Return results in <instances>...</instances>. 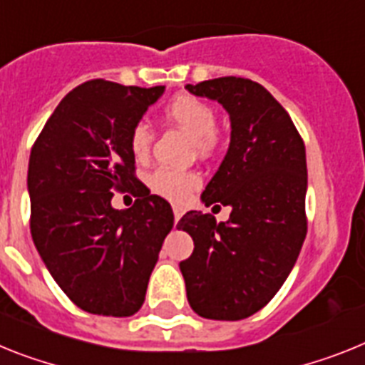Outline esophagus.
<instances>
[{
    "label": "esophagus",
    "instance_id": "obj_1",
    "mask_svg": "<svg viewBox=\"0 0 365 365\" xmlns=\"http://www.w3.org/2000/svg\"><path fill=\"white\" fill-rule=\"evenodd\" d=\"M174 222H178V220H180V217L183 215V210L182 207H178V206H174Z\"/></svg>",
    "mask_w": 365,
    "mask_h": 365
}]
</instances>
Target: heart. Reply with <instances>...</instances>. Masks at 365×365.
<instances>
[{"label":"heart","mask_w":365,"mask_h":365,"mask_svg":"<svg viewBox=\"0 0 365 365\" xmlns=\"http://www.w3.org/2000/svg\"><path fill=\"white\" fill-rule=\"evenodd\" d=\"M168 120L191 133L197 150L207 155L219 145L215 124V109L207 102L191 94H180L173 98L163 109ZM152 146V130L146 122H137L130 131V150L135 159H146ZM148 185L159 197L173 202L187 200L191 191L198 185V174L191 170H174L168 167L155 168L150 174Z\"/></svg>","instance_id":"obj_1"}]
</instances>
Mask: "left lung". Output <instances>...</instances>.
<instances>
[{"mask_svg":"<svg viewBox=\"0 0 365 365\" xmlns=\"http://www.w3.org/2000/svg\"><path fill=\"white\" fill-rule=\"evenodd\" d=\"M185 88L230 115L228 152L202 202H220L232 213L226 222L202 211L180 219L178 230L195 241L180 271L200 317L240 321L277 295L304 243V143L286 109L252 79L226 76Z\"/></svg>","mask_w":365,"mask_h":365,"instance_id":"left-lung-1","label":"left lung"}]
</instances>
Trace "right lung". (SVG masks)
<instances>
[{"mask_svg":"<svg viewBox=\"0 0 365 365\" xmlns=\"http://www.w3.org/2000/svg\"><path fill=\"white\" fill-rule=\"evenodd\" d=\"M165 87L91 79L70 91L36 137L29 158L31 235L70 301L96 315L130 317L145 302L173 207L135 176L130 131ZM138 198L128 210L112 192Z\"/></svg>","mask_w":365,"mask_h":365,"instance_id":"add662e5","label":"right lung"}]
</instances>
